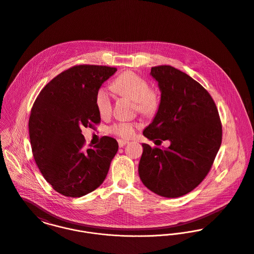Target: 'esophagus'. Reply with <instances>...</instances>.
Here are the masks:
<instances>
[{
  "label": "esophagus",
  "mask_w": 254,
  "mask_h": 254,
  "mask_svg": "<svg viewBox=\"0 0 254 254\" xmlns=\"http://www.w3.org/2000/svg\"><path fill=\"white\" fill-rule=\"evenodd\" d=\"M118 143H119V147H124L127 143H128V141L127 140H124V139H119L118 140Z\"/></svg>",
  "instance_id": "obj_1"
}]
</instances>
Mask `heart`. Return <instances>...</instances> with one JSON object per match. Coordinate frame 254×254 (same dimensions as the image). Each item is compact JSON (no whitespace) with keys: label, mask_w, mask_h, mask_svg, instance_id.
I'll use <instances>...</instances> for the list:
<instances>
[{"label":"heart","mask_w":254,"mask_h":254,"mask_svg":"<svg viewBox=\"0 0 254 254\" xmlns=\"http://www.w3.org/2000/svg\"><path fill=\"white\" fill-rule=\"evenodd\" d=\"M114 91L123 97L129 98L135 102L136 109L142 115L151 117L157 113L160 107L161 98L159 93L150 88L149 82L132 71H127L118 76L111 84ZM95 106L101 117H107L112 110V97L105 87H100L95 94ZM138 124L121 122L110 127V132L123 137H130Z\"/></svg>","instance_id":"heart-1"}]
</instances>
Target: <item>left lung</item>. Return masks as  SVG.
<instances>
[{
	"label": "left lung",
	"instance_id": "obj_1",
	"mask_svg": "<svg viewBox=\"0 0 254 254\" xmlns=\"http://www.w3.org/2000/svg\"><path fill=\"white\" fill-rule=\"evenodd\" d=\"M150 75L158 82L161 103L143 135L170 145L161 149L142 144L139 177L159 196L181 197L211 169L222 140L219 115L209 93L184 72L163 65L153 67Z\"/></svg>",
	"mask_w": 254,
	"mask_h": 254
}]
</instances>
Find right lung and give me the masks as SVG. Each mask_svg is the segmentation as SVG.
<instances>
[{"label": "right lung", "mask_w": 254, "mask_h": 254, "mask_svg": "<svg viewBox=\"0 0 254 254\" xmlns=\"http://www.w3.org/2000/svg\"><path fill=\"white\" fill-rule=\"evenodd\" d=\"M117 68L74 66L53 79L37 97L29 119L35 162L45 179L66 197L85 196L105 180L118 142L103 136L85 147L83 127L100 122L95 94Z\"/></svg>", "instance_id": "1"}]
</instances>
